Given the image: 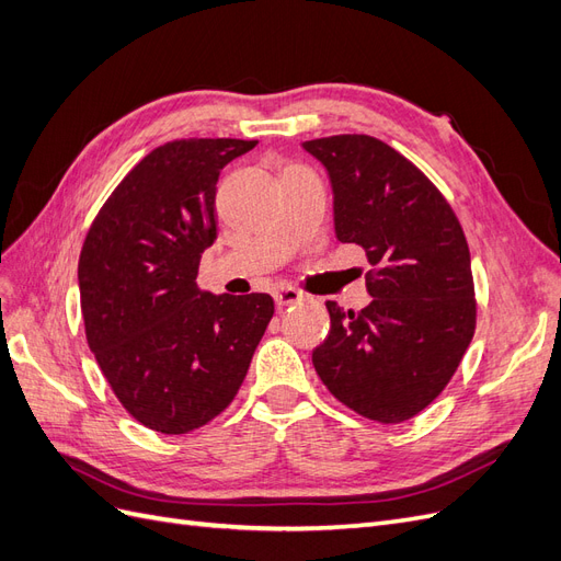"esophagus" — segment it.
<instances>
[{
    "mask_svg": "<svg viewBox=\"0 0 561 561\" xmlns=\"http://www.w3.org/2000/svg\"><path fill=\"white\" fill-rule=\"evenodd\" d=\"M274 299L278 304V309H283V307H290V304H295V301H301L304 295L299 290H295V287H278V290L274 293Z\"/></svg>",
    "mask_w": 561,
    "mask_h": 561,
    "instance_id": "1",
    "label": "esophagus"
}]
</instances>
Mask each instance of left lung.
Masks as SVG:
<instances>
[{
  "label": "left lung",
  "mask_w": 561,
  "mask_h": 561,
  "mask_svg": "<svg viewBox=\"0 0 561 561\" xmlns=\"http://www.w3.org/2000/svg\"><path fill=\"white\" fill-rule=\"evenodd\" d=\"M301 147L330 175L336 239L360 245L371 266L363 311L328 301L313 367L353 412L407 421L443 393L474 334L466 233L437 186L386 142L332 135Z\"/></svg>",
  "instance_id": "1"
}]
</instances>
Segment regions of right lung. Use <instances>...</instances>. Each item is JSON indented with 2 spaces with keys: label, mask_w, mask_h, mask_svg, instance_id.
Returning a JSON list of instances; mask_svg holds the SVG:
<instances>
[{
  "label": "right lung",
  "mask_w": 561,
  "mask_h": 561,
  "mask_svg": "<svg viewBox=\"0 0 561 561\" xmlns=\"http://www.w3.org/2000/svg\"><path fill=\"white\" fill-rule=\"evenodd\" d=\"M254 145L190 138L149 151L100 208L79 254L87 342L126 412L163 435L227 410L274 316L264 293L196 285L201 254L217 239L219 171Z\"/></svg>",
  "instance_id": "right-lung-1"
}]
</instances>
